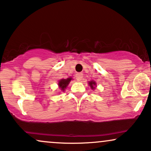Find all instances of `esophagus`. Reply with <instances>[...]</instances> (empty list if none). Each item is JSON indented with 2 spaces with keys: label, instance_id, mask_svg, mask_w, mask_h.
Returning <instances> with one entry per match:
<instances>
[{
  "label": "esophagus",
  "instance_id": "34e87169",
  "mask_svg": "<svg viewBox=\"0 0 151 151\" xmlns=\"http://www.w3.org/2000/svg\"><path fill=\"white\" fill-rule=\"evenodd\" d=\"M82 78H83V74L82 73H77V74H76V79H77L78 81H81Z\"/></svg>",
  "mask_w": 151,
  "mask_h": 151
}]
</instances>
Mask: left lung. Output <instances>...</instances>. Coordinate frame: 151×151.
<instances>
[{"label": "left lung", "mask_w": 151, "mask_h": 151, "mask_svg": "<svg viewBox=\"0 0 151 151\" xmlns=\"http://www.w3.org/2000/svg\"><path fill=\"white\" fill-rule=\"evenodd\" d=\"M89 85H90V86H91V88H92V89H93V88H95V87H94V86H95L96 85V83L94 82V81H90L89 82Z\"/></svg>", "instance_id": "obj_1"}]
</instances>
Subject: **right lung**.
<instances>
[{"label": "right lung", "mask_w": 151, "mask_h": 151, "mask_svg": "<svg viewBox=\"0 0 151 151\" xmlns=\"http://www.w3.org/2000/svg\"><path fill=\"white\" fill-rule=\"evenodd\" d=\"M72 78H68L67 79H61L60 81L58 83V85H59V87L61 88V90H63L64 91L65 88L68 86L69 83L70 82Z\"/></svg>", "instance_id": "obj_1"}]
</instances>
